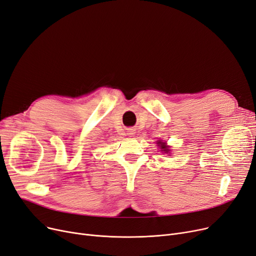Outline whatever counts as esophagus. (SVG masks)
<instances>
[{
    "label": "esophagus",
    "mask_w": 256,
    "mask_h": 256,
    "mask_svg": "<svg viewBox=\"0 0 256 256\" xmlns=\"http://www.w3.org/2000/svg\"><path fill=\"white\" fill-rule=\"evenodd\" d=\"M130 134H131V133H130Z\"/></svg>",
    "instance_id": "esophagus-1"
}]
</instances>
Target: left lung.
Segmentation results:
<instances>
[{"mask_svg": "<svg viewBox=\"0 0 256 256\" xmlns=\"http://www.w3.org/2000/svg\"><path fill=\"white\" fill-rule=\"evenodd\" d=\"M157 144H158L157 146H160V149H162V152H164V153H168L170 152V146H168L166 142H164L162 140H158Z\"/></svg>", "mask_w": 256, "mask_h": 256, "instance_id": "1", "label": "left lung"}]
</instances>
